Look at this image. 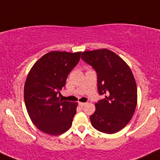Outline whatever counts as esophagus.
<instances>
[{
	"mask_svg": "<svg viewBox=\"0 0 160 160\" xmlns=\"http://www.w3.org/2000/svg\"><path fill=\"white\" fill-rule=\"evenodd\" d=\"M87 103H83V102H79V106H80V107H83L84 105H86Z\"/></svg>",
	"mask_w": 160,
	"mask_h": 160,
	"instance_id": "esophagus-1",
	"label": "esophagus"
}]
</instances>
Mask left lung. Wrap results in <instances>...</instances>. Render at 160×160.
Masks as SVG:
<instances>
[{
  "instance_id": "1",
  "label": "left lung",
  "mask_w": 160,
  "mask_h": 160,
  "mask_svg": "<svg viewBox=\"0 0 160 160\" xmlns=\"http://www.w3.org/2000/svg\"><path fill=\"white\" fill-rule=\"evenodd\" d=\"M81 59L98 76V90L105 98L95 104L90 119L93 128L114 134L130 122L137 105V87L132 70L114 52L107 49L85 51Z\"/></svg>"
}]
</instances>
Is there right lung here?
I'll return each mask as SVG.
<instances>
[{
    "instance_id": "add662e5",
    "label": "right lung",
    "mask_w": 160,
    "mask_h": 160,
    "mask_svg": "<svg viewBox=\"0 0 160 160\" xmlns=\"http://www.w3.org/2000/svg\"><path fill=\"white\" fill-rule=\"evenodd\" d=\"M80 56L81 52H49L28 72L24 88L25 106L34 125L45 133L61 135L72 125L78 104L63 101L58 94Z\"/></svg>"
}]
</instances>
